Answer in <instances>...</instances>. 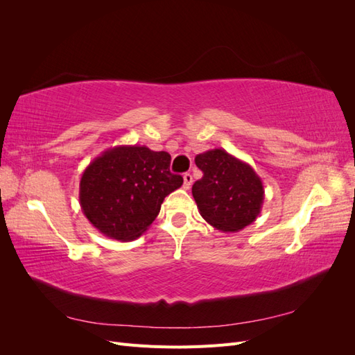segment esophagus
Masks as SVG:
<instances>
[{"instance_id": "34e87169", "label": "esophagus", "mask_w": 355, "mask_h": 355, "mask_svg": "<svg viewBox=\"0 0 355 355\" xmlns=\"http://www.w3.org/2000/svg\"><path fill=\"white\" fill-rule=\"evenodd\" d=\"M192 185V175L191 173H185L184 175V188L189 189Z\"/></svg>"}]
</instances>
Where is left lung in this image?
Returning <instances> with one entry per match:
<instances>
[{"label": "left lung", "mask_w": 355, "mask_h": 355, "mask_svg": "<svg viewBox=\"0 0 355 355\" xmlns=\"http://www.w3.org/2000/svg\"><path fill=\"white\" fill-rule=\"evenodd\" d=\"M196 164L204 175L192 196L204 220L222 232H239L256 220L265 189L250 164L220 148L198 154Z\"/></svg>", "instance_id": "1"}]
</instances>
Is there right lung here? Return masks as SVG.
<instances>
[{
    "label": "right lung",
    "instance_id": "right-lung-1",
    "mask_svg": "<svg viewBox=\"0 0 355 355\" xmlns=\"http://www.w3.org/2000/svg\"><path fill=\"white\" fill-rule=\"evenodd\" d=\"M170 154L141 145L108 148L80 180L84 216L105 237L132 241L151 227L161 204L184 184L170 173Z\"/></svg>",
    "mask_w": 355,
    "mask_h": 355
}]
</instances>
